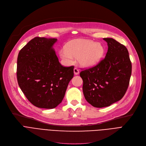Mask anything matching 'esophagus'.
<instances>
[{
  "mask_svg": "<svg viewBox=\"0 0 146 146\" xmlns=\"http://www.w3.org/2000/svg\"><path fill=\"white\" fill-rule=\"evenodd\" d=\"M74 73L76 75H78L79 73V70H78L77 68H74Z\"/></svg>",
  "mask_w": 146,
  "mask_h": 146,
  "instance_id": "esophagus-1",
  "label": "esophagus"
}]
</instances>
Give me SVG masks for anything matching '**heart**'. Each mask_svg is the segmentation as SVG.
I'll return each mask as SVG.
<instances>
[{
  "mask_svg": "<svg viewBox=\"0 0 146 146\" xmlns=\"http://www.w3.org/2000/svg\"><path fill=\"white\" fill-rule=\"evenodd\" d=\"M104 52V47L101 42L77 39L67 43L65 48L59 51V56L67 64H73L74 58H76L82 66L89 67L98 64Z\"/></svg>",
  "mask_w": 146,
  "mask_h": 146,
  "instance_id": "heart-1",
  "label": "heart"
}]
</instances>
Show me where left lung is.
Here are the masks:
<instances>
[{
    "label": "left lung",
    "instance_id": "left-lung-1",
    "mask_svg": "<svg viewBox=\"0 0 146 146\" xmlns=\"http://www.w3.org/2000/svg\"><path fill=\"white\" fill-rule=\"evenodd\" d=\"M108 44L105 57L97 65L80 73L86 100L96 108L110 106L122 98L128 89L132 65L125 46L113 38Z\"/></svg>",
    "mask_w": 146,
    "mask_h": 146
}]
</instances>
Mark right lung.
Listing matches in <instances>:
<instances>
[{"label":"right lung","instance_id":"obj_1","mask_svg":"<svg viewBox=\"0 0 146 146\" xmlns=\"http://www.w3.org/2000/svg\"><path fill=\"white\" fill-rule=\"evenodd\" d=\"M56 38L35 37L19 51L18 85L28 100L40 108L52 109L63 101L74 66L61 65L52 46Z\"/></svg>","mask_w":146,"mask_h":146}]
</instances>
